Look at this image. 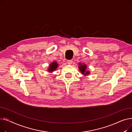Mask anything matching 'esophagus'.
I'll return each mask as SVG.
<instances>
[{
    "label": "esophagus",
    "instance_id": "1",
    "mask_svg": "<svg viewBox=\"0 0 132 132\" xmlns=\"http://www.w3.org/2000/svg\"><path fill=\"white\" fill-rule=\"evenodd\" d=\"M72 62H73L72 60H67V64H72Z\"/></svg>",
    "mask_w": 132,
    "mask_h": 132
}]
</instances>
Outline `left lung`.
<instances>
[{
    "label": "left lung",
    "mask_w": 132,
    "mask_h": 132,
    "mask_svg": "<svg viewBox=\"0 0 132 132\" xmlns=\"http://www.w3.org/2000/svg\"><path fill=\"white\" fill-rule=\"evenodd\" d=\"M79 65V70L81 71V72L83 74H84L85 75H86L90 73V72L89 71H86V68L87 67L86 65H85L84 64H81V63H80Z\"/></svg>",
    "instance_id": "8db88e82"
}]
</instances>
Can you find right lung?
I'll return each mask as SVG.
<instances>
[{
  "mask_svg": "<svg viewBox=\"0 0 132 132\" xmlns=\"http://www.w3.org/2000/svg\"><path fill=\"white\" fill-rule=\"evenodd\" d=\"M58 64L56 61L52 62V63L49 65V67H48L47 71L49 72H52L56 70V68L58 67Z\"/></svg>",
  "mask_w": 132,
  "mask_h": 132,
  "instance_id": "obj_1",
  "label": "right lung"
}]
</instances>
